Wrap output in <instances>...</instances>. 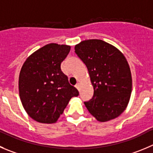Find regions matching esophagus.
<instances>
[{
    "label": "esophagus",
    "instance_id": "34e87169",
    "mask_svg": "<svg viewBox=\"0 0 153 153\" xmlns=\"http://www.w3.org/2000/svg\"><path fill=\"white\" fill-rule=\"evenodd\" d=\"M79 87H80V83H77L76 85V88H77L78 90H79Z\"/></svg>",
    "mask_w": 153,
    "mask_h": 153
}]
</instances>
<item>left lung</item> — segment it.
Listing matches in <instances>:
<instances>
[{
    "label": "left lung",
    "instance_id": "1",
    "mask_svg": "<svg viewBox=\"0 0 153 153\" xmlns=\"http://www.w3.org/2000/svg\"><path fill=\"white\" fill-rule=\"evenodd\" d=\"M75 52L87 67L94 94L84 102L88 112L99 122L118 117L130 100L132 79L128 63L117 48L92 39L75 46Z\"/></svg>",
    "mask_w": 153,
    "mask_h": 153
}]
</instances>
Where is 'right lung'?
Wrapping results in <instances>:
<instances>
[{"instance_id":"obj_1","label":"right lung","mask_w":153,"mask_h":153,"mask_svg":"<svg viewBox=\"0 0 153 153\" xmlns=\"http://www.w3.org/2000/svg\"><path fill=\"white\" fill-rule=\"evenodd\" d=\"M70 50L68 45L49 43L31 54L22 67L20 99L28 116L38 123H56L71 97L79 95L61 70Z\"/></svg>"}]
</instances>
